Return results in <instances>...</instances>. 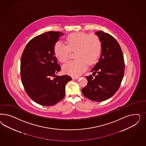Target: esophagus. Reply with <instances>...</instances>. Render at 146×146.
Returning a JSON list of instances; mask_svg holds the SVG:
<instances>
[{
    "label": "esophagus",
    "instance_id": "obj_1",
    "mask_svg": "<svg viewBox=\"0 0 146 146\" xmlns=\"http://www.w3.org/2000/svg\"><path fill=\"white\" fill-rule=\"evenodd\" d=\"M79 78V76H72V79H78Z\"/></svg>",
    "mask_w": 146,
    "mask_h": 146
}]
</instances>
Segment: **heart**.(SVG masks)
I'll list each match as a JSON object with an SVG mask.
<instances>
[{"mask_svg":"<svg viewBox=\"0 0 146 146\" xmlns=\"http://www.w3.org/2000/svg\"><path fill=\"white\" fill-rule=\"evenodd\" d=\"M65 42L66 45L60 42H56L53 46V52L59 62H65L71 51H75L76 59L63 66L64 71L71 75H79L84 72L88 64L93 65L97 62L102 52V41L95 34L88 35L82 32L72 33L67 36Z\"/></svg>","mask_w":146,"mask_h":146,"instance_id":"1","label":"heart"}]
</instances>
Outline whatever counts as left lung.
<instances>
[{"label":"left lung","instance_id":"left-lung-1","mask_svg":"<svg viewBox=\"0 0 146 146\" xmlns=\"http://www.w3.org/2000/svg\"><path fill=\"white\" fill-rule=\"evenodd\" d=\"M95 34L102 41V53L99 62L92 69L93 75L86 76L88 84L82 92L92 101L102 102L118 90L124 77L125 63L120 46L113 36L101 31Z\"/></svg>","mask_w":146,"mask_h":146}]
</instances>
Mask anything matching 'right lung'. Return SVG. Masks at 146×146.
Instances as JSON below:
<instances>
[{"instance_id":"1","label":"right lung","mask_w":146,"mask_h":146,"mask_svg":"<svg viewBox=\"0 0 146 146\" xmlns=\"http://www.w3.org/2000/svg\"><path fill=\"white\" fill-rule=\"evenodd\" d=\"M62 35L51 31L36 36L27 43L21 56L22 84L30 98L42 106H52L62 100L66 84L72 79L69 75H56L61 67L53 46Z\"/></svg>"}]
</instances>
